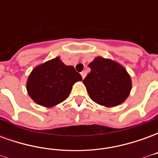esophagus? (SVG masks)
Wrapping results in <instances>:
<instances>
[{
	"instance_id": "obj_1",
	"label": "esophagus",
	"mask_w": 158,
	"mask_h": 158,
	"mask_svg": "<svg viewBox=\"0 0 158 158\" xmlns=\"http://www.w3.org/2000/svg\"><path fill=\"white\" fill-rule=\"evenodd\" d=\"M80 74H81V76H82L83 79H85V75H86V73L85 72V71H83V72L80 73Z\"/></svg>"
}]
</instances>
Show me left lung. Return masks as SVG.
Returning a JSON list of instances; mask_svg holds the SVG:
<instances>
[{"instance_id": "left-lung-1", "label": "left lung", "mask_w": 158, "mask_h": 158, "mask_svg": "<svg viewBox=\"0 0 158 158\" xmlns=\"http://www.w3.org/2000/svg\"><path fill=\"white\" fill-rule=\"evenodd\" d=\"M89 67L91 72L83 83L90 99L106 107L124 102L132 89V80L124 67L102 56H96Z\"/></svg>"}]
</instances>
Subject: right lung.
Listing matches in <instances>:
<instances>
[{"instance_id": "obj_1", "label": "right lung", "mask_w": 158, "mask_h": 158, "mask_svg": "<svg viewBox=\"0 0 158 158\" xmlns=\"http://www.w3.org/2000/svg\"><path fill=\"white\" fill-rule=\"evenodd\" d=\"M82 77L59 56L36 66L30 73L26 89L31 99L45 107H53L69 97L73 85Z\"/></svg>"}]
</instances>
